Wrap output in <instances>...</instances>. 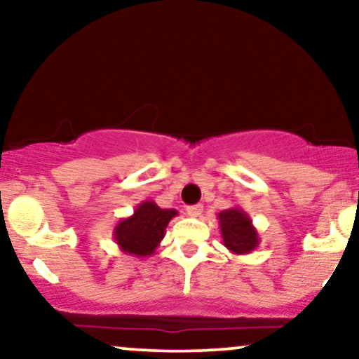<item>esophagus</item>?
<instances>
[{
    "label": "esophagus",
    "mask_w": 359,
    "mask_h": 359,
    "mask_svg": "<svg viewBox=\"0 0 359 359\" xmlns=\"http://www.w3.org/2000/svg\"><path fill=\"white\" fill-rule=\"evenodd\" d=\"M203 210H204L203 204H194L186 208V212H188V215H191V217H199V215L203 214Z\"/></svg>",
    "instance_id": "1"
}]
</instances>
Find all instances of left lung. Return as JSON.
I'll return each mask as SVG.
<instances>
[{"label":"left lung","instance_id":"8db88e82","mask_svg":"<svg viewBox=\"0 0 359 359\" xmlns=\"http://www.w3.org/2000/svg\"><path fill=\"white\" fill-rule=\"evenodd\" d=\"M225 248L235 255L252 253L259 245L258 230L242 208L225 209L217 215Z\"/></svg>","mask_w":359,"mask_h":359}]
</instances>
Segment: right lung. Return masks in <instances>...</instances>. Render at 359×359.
<instances>
[{"label":"right lung","instance_id":"1","mask_svg":"<svg viewBox=\"0 0 359 359\" xmlns=\"http://www.w3.org/2000/svg\"><path fill=\"white\" fill-rule=\"evenodd\" d=\"M175 215H178V210L161 209L154 201H144L137 205L130 217L117 222L112 235L122 253L134 255L137 258L151 257Z\"/></svg>","mask_w":359,"mask_h":359}]
</instances>
